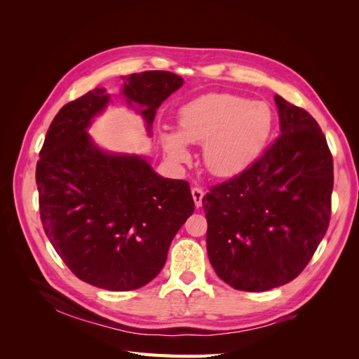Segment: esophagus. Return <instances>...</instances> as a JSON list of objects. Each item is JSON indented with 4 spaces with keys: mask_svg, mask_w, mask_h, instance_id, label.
Returning <instances> with one entry per match:
<instances>
[{
    "mask_svg": "<svg viewBox=\"0 0 359 359\" xmlns=\"http://www.w3.org/2000/svg\"><path fill=\"white\" fill-rule=\"evenodd\" d=\"M203 190L199 189V187H194L191 189V196H193V201H194V205H196V208H199V206H202V199H203Z\"/></svg>",
    "mask_w": 359,
    "mask_h": 359,
    "instance_id": "34e87169",
    "label": "esophagus"
}]
</instances>
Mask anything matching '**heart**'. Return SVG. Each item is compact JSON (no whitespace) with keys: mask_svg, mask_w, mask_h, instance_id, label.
<instances>
[{"mask_svg":"<svg viewBox=\"0 0 359 359\" xmlns=\"http://www.w3.org/2000/svg\"><path fill=\"white\" fill-rule=\"evenodd\" d=\"M180 132L163 133V147L178 161L190 157L187 144H203V163L215 177H235L264 153L274 128V112L260 100L210 93L184 104Z\"/></svg>","mask_w":359,"mask_h":359,"instance_id":"b5f03b06","label":"heart"}]
</instances>
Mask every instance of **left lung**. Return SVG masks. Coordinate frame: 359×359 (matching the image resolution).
Wrapping results in <instances>:
<instances>
[{
    "mask_svg": "<svg viewBox=\"0 0 359 359\" xmlns=\"http://www.w3.org/2000/svg\"><path fill=\"white\" fill-rule=\"evenodd\" d=\"M280 137L240 175L214 186L202 205L206 250L224 283L264 292L301 274L327 233L332 156L307 111L276 94Z\"/></svg>",
    "mask_w": 359,
    "mask_h": 359,
    "instance_id": "8db88e82",
    "label": "left lung"
}]
</instances>
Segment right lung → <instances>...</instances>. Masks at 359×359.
<instances>
[{
    "label": "right lung",
    "instance_id": "obj_1",
    "mask_svg": "<svg viewBox=\"0 0 359 359\" xmlns=\"http://www.w3.org/2000/svg\"><path fill=\"white\" fill-rule=\"evenodd\" d=\"M121 79V95L151 136L158 106L184 79L163 70ZM109 103L111 94L94 88L61 107L41 147L36 182L43 229L62 262L85 283L123 292L160 273L194 202L187 181L163 178L147 157L94 142L88 128Z\"/></svg>",
    "mask_w": 359,
    "mask_h": 359
}]
</instances>
